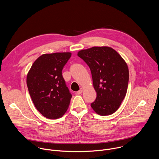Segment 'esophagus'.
Here are the masks:
<instances>
[{
  "label": "esophagus",
  "mask_w": 159,
  "mask_h": 159,
  "mask_svg": "<svg viewBox=\"0 0 159 159\" xmlns=\"http://www.w3.org/2000/svg\"><path fill=\"white\" fill-rule=\"evenodd\" d=\"M82 91H83V89L81 88V89H80L79 90H78V91L77 92V94H80L82 93Z\"/></svg>",
  "instance_id": "esophagus-1"
}]
</instances>
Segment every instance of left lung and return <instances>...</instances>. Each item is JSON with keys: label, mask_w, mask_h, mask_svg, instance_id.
<instances>
[{"label": "left lung", "mask_w": 159, "mask_h": 159, "mask_svg": "<svg viewBox=\"0 0 159 159\" xmlns=\"http://www.w3.org/2000/svg\"><path fill=\"white\" fill-rule=\"evenodd\" d=\"M77 55L89 66L97 93L90 106L101 116L112 115L126 94L129 80L126 63L116 51L108 47L82 50Z\"/></svg>", "instance_id": "obj_1"}]
</instances>
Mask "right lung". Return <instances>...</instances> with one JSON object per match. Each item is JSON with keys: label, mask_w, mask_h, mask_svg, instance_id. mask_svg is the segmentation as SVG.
<instances>
[{"label": "right lung", "mask_w": 159, "mask_h": 159, "mask_svg": "<svg viewBox=\"0 0 159 159\" xmlns=\"http://www.w3.org/2000/svg\"><path fill=\"white\" fill-rule=\"evenodd\" d=\"M71 55L70 52L43 54L28 74L29 93L36 108L45 118H59L69 107L72 94L61 72Z\"/></svg>", "instance_id": "add662e5"}]
</instances>
